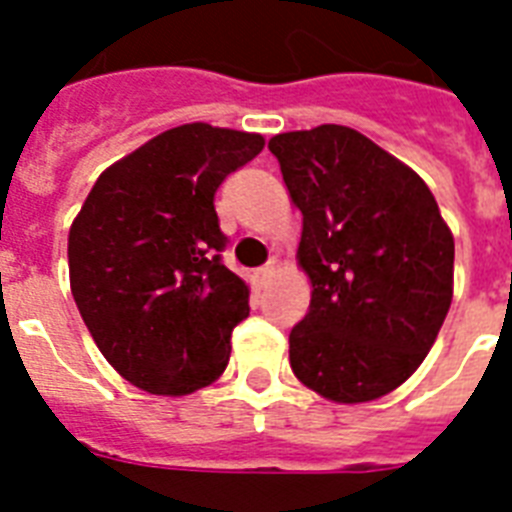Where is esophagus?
Masks as SVG:
<instances>
[{
    "instance_id": "obj_1",
    "label": "esophagus",
    "mask_w": 512,
    "mask_h": 512,
    "mask_svg": "<svg viewBox=\"0 0 512 512\" xmlns=\"http://www.w3.org/2000/svg\"><path fill=\"white\" fill-rule=\"evenodd\" d=\"M276 268H279V260H268V263L257 271V284H265V281L271 279L273 273H276Z\"/></svg>"
}]
</instances>
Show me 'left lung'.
<instances>
[{"mask_svg":"<svg viewBox=\"0 0 512 512\" xmlns=\"http://www.w3.org/2000/svg\"><path fill=\"white\" fill-rule=\"evenodd\" d=\"M303 212L297 263L311 308L289 364L335 404H364L417 372L454 289V236L412 167L342 124L268 143Z\"/></svg>","mask_w":512,"mask_h":512,"instance_id":"left-lung-1","label":"left lung"}]
</instances>
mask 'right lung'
<instances>
[{
	"label": "right lung",
	"instance_id": "1",
	"mask_svg": "<svg viewBox=\"0 0 512 512\" xmlns=\"http://www.w3.org/2000/svg\"><path fill=\"white\" fill-rule=\"evenodd\" d=\"M263 146L257 132L172 127L111 164L74 217L71 295L100 353L135 388L188 396L225 372L249 287L220 260L215 191Z\"/></svg>",
	"mask_w": 512,
	"mask_h": 512
}]
</instances>
